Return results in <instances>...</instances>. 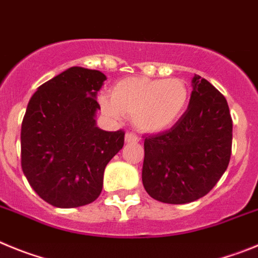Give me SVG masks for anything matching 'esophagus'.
Here are the masks:
<instances>
[{"label": "esophagus", "mask_w": 258, "mask_h": 258, "mask_svg": "<svg viewBox=\"0 0 258 258\" xmlns=\"http://www.w3.org/2000/svg\"><path fill=\"white\" fill-rule=\"evenodd\" d=\"M124 141L128 144H134V143H138L139 138L135 134H132V132H127L126 136H124Z\"/></svg>", "instance_id": "esophagus-1"}]
</instances>
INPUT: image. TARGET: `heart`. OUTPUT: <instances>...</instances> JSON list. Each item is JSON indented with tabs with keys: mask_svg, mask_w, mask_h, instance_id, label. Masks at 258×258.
<instances>
[{
	"mask_svg": "<svg viewBox=\"0 0 258 258\" xmlns=\"http://www.w3.org/2000/svg\"><path fill=\"white\" fill-rule=\"evenodd\" d=\"M189 100V87L180 78L130 77L115 83L110 96L101 95L99 104L108 117L119 119L130 115L141 132L159 134L177 123Z\"/></svg>",
	"mask_w": 258,
	"mask_h": 258,
	"instance_id": "obj_1",
	"label": "heart"
}]
</instances>
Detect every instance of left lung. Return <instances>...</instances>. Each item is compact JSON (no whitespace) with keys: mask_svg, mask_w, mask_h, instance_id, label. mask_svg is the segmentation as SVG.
<instances>
[{"mask_svg":"<svg viewBox=\"0 0 258 258\" xmlns=\"http://www.w3.org/2000/svg\"><path fill=\"white\" fill-rule=\"evenodd\" d=\"M189 106L177 123L144 141L143 185L155 201L185 204L202 198L229 166L233 120L224 95L194 76Z\"/></svg>","mask_w":258,"mask_h":258,"instance_id":"left-lung-1","label":"left lung"}]
</instances>
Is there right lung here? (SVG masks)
<instances>
[{"mask_svg":"<svg viewBox=\"0 0 258 258\" xmlns=\"http://www.w3.org/2000/svg\"><path fill=\"white\" fill-rule=\"evenodd\" d=\"M106 76L72 67L51 78L28 103L22 123V168L34 191L57 208L92 203L106 164L123 148L124 132L96 124L97 92Z\"/></svg>","mask_w":258,"mask_h":258,"instance_id":"add662e5","label":"right lung"}]
</instances>
